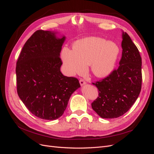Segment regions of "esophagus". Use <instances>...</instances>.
<instances>
[{
	"instance_id": "obj_1",
	"label": "esophagus",
	"mask_w": 154,
	"mask_h": 154,
	"mask_svg": "<svg viewBox=\"0 0 154 154\" xmlns=\"http://www.w3.org/2000/svg\"><path fill=\"white\" fill-rule=\"evenodd\" d=\"M80 83L81 86H83V85H85L87 83H86V82H85V81H84V80H83V79H81V80H80Z\"/></svg>"
}]
</instances>
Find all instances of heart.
<instances>
[{"label": "heart", "mask_w": 154, "mask_h": 154, "mask_svg": "<svg viewBox=\"0 0 154 154\" xmlns=\"http://www.w3.org/2000/svg\"><path fill=\"white\" fill-rule=\"evenodd\" d=\"M119 51V46L114 42L90 36L76 42L72 50L64 47L61 58L69 75L82 72L88 65L95 76L103 78L113 71Z\"/></svg>", "instance_id": "heart-1"}]
</instances>
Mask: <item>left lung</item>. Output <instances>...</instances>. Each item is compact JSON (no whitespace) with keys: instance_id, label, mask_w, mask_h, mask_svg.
<instances>
[{"instance_id":"left-lung-1","label":"left lung","mask_w":154,"mask_h":154,"mask_svg":"<svg viewBox=\"0 0 154 154\" xmlns=\"http://www.w3.org/2000/svg\"><path fill=\"white\" fill-rule=\"evenodd\" d=\"M122 57L118 69L100 82L92 83L99 96L92 108L101 118H116L131 108L141 89V57L139 50L126 32L122 33Z\"/></svg>"}]
</instances>
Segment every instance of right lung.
<instances>
[{"instance_id":"1","label":"right lung","mask_w":154,"mask_h":154,"mask_svg":"<svg viewBox=\"0 0 154 154\" xmlns=\"http://www.w3.org/2000/svg\"><path fill=\"white\" fill-rule=\"evenodd\" d=\"M38 30L27 40L16 66L17 93L31 112L54 120L66 109L70 97L80 87L77 78L63 76L60 59L66 36Z\"/></svg>"}]
</instances>
